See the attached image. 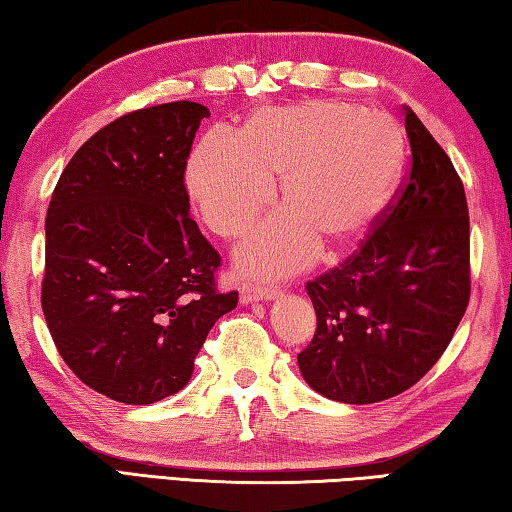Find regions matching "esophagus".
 Returning <instances> with one entry per match:
<instances>
[{
  "label": "esophagus",
  "mask_w": 512,
  "mask_h": 512,
  "mask_svg": "<svg viewBox=\"0 0 512 512\" xmlns=\"http://www.w3.org/2000/svg\"><path fill=\"white\" fill-rule=\"evenodd\" d=\"M239 296L244 305H250V302H257V300H275L280 296V291L275 287H255V284H244Z\"/></svg>",
  "instance_id": "esophagus-1"
}]
</instances>
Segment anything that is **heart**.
Wrapping results in <instances>:
<instances>
[{
    "mask_svg": "<svg viewBox=\"0 0 512 512\" xmlns=\"http://www.w3.org/2000/svg\"><path fill=\"white\" fill-rule=\"evenodd\" d=\"M402 158V133L384 112L327 99L266 106L241 133L219 126L203 135L187 189L216 235L241 237L275 198L273 176H284L289 210L237 253L241 271L277 277L307 266L320 239L348 246L366 235L393 201Z\"/></svg>",
    "mask_w": 512,
    "mask_h": 512,
    "instance_id": "b5f03b06",
    "label": "heart"
}]
</instances>
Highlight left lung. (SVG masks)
I'll list each match as a JSON object with an SVG mask.
<instances>
[{
    "label": "left lung",
    "instance_id": "left-lung-1",
    "mask_svg": "<svg viewBox=\"0 0 512 512\" xmlns=\"http://www.w3.org/2000/svg\"><path fill=\"white\" fill-rule=\"evenodd\" d=\"M411 169L372 235L307 282L316 334L298 354L327 400L372 404L427 375L470 302V212L449 155L406 106Z\"/></svg>",
    "mask_w": 512,
    "mask_h": 512
}]
</instances>
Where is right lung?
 I'll return each mask as SVG.
<instances>
[{
	"label": "right lung",
	"mask_w": 512,
	"mask_h": 512,
	"mask_svg": "<svg viewBox=\"0 0 512 512\" xmlns=\"http://www.w3.org/2000/svg\"><path fill=\"white\" fill-rule=\"evenodd\" d=\"M205 117L194 101L128 112L74 153L51 194L42 314L69 370L121 404L185 388L212 325L237 307L189 216L185 169Z\"/></svg>",
	"instance_id": "right-lung-1"
}]
</instances>
